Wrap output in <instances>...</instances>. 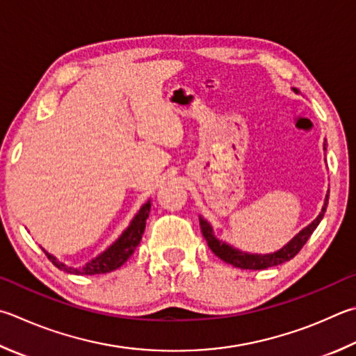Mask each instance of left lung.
Instances as JSON below:
<instances>
[{
  "label": "left lung",
  "mask_w": 356,
  "mask_h": 356,
  "mask_svg": "<svg viewBox=\"0 0 356 356\" xmlns=\"http://www.w3.org/2000/svg\"><path fill=\"white\" fill-rule=\"evenodd\" d=\"M327 204H328V195L325 196V204L322 207V211L319 213V216L316 218L312 224L307 225L305 229L300 230L299 234H297L286 245H283L280 250L268 255L245 254V252L236 250L234 248H230V245L224 244L222 241L216 240L215 235H213L210 224L204 221L202 218H199L200 232H202V236L205 238V241L209 244V248L211 249L213 254L221 258L222 261L234 264L235 268H241V269H266V268H273V266H277V264L289 261L291 258H294L297 254H299L300 249L303 248V244L308 241V238L312 236L314 229L318 227V224L321 222V219L327 210Z\"/></svg>",
  "instance_id": "1"
}]
</instances>
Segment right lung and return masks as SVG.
Segmentation results:
<instances>
[{
  "label": "right lung",
  "mask_w": 356,
  "mask_h": 356,
  "mask_svg": "<svg viewBox=\"0 0 356 356\" xmlns=\"http://www.w3.org/2000/svg\"><path fill=\"white\" fill-rule=\"evenodd\" d=\"M151 210V200L141 207L140 211L135 215L132 222L129 224V227L122 232V235L116 240L111 248L102 252L95 260L83 264L82 268H68L65 264L57 261L53 255H49L48 252H44V255L48 257V260L54 264L56 268H59L65 273L70 274H81V275H93V274H106L111 273L113 269H118L122 263L127 261V258L134 254V250L137 249V245L141 241L143 232L146 227V219L149 216Z\"/></svg>",
  "instance_id": "1"
}]
</instances>
